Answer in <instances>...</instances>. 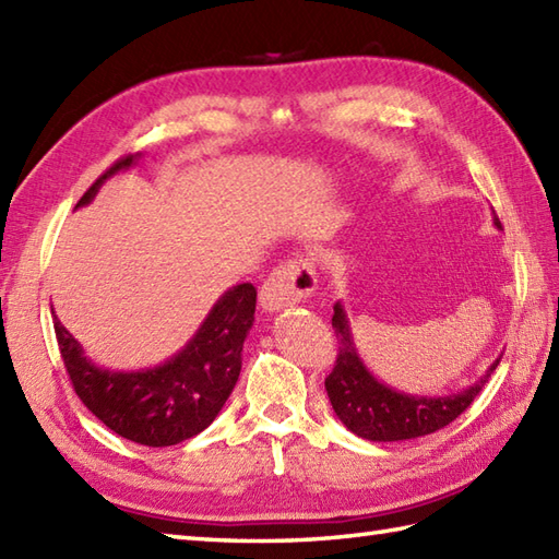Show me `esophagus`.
I'll return each instance as SVG.
<instances>
[{"label":"esophagus","mask_w":559,"mask_h":559,"mask_svg":"<svg viewBox=\"0 0 559 559\" xmlns=\"http://www.w3.org/2000/svg\"><path fill=\"white\" fill-rule=\"evenodd\" d=\"M317 288V273L310 259L295 257L273 269L259 290V305L266 312H281L310 298Z\"/></svg>","instance_id":"34e87169"}]
</instances>
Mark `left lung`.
<instances>
[{"label": "left lung", "instance_id": "obj_1", "mask_svg": "<svg viewBox=\"0 0 559 559\" xmlns=\"http://www.w3.org/2000/svg\"><path fill=\"white\" fill-rule=\"evenodd\" d=\"M495 225L500 228V218L495 216ZM331 326L336 331L338 355L336 365L326 377V394L338 420L348 427L353 435L370 442H403L442 430L451 420L466 411L476 399L488 377L500 365L497 358L476 384L456 391L449 396H415L406 391H396L367 370L358 348L353 343L346 307L334 305Z\"/></svg>", "mask_w": 559, "mask_h": 559}]
</instances>
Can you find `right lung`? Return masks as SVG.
<instances>
[{
  "label": "right lung",
  "mask_w": 559,
  "mask_h": 559,
  "mask_svg": "<svg viewBox=\"0 0 559 559\" xmlns=\"http://www.w3.org/2000/svg\"><path fill=\"white\" fill-rule=\"evenodd\" d=\"M141 158L124 156L105 170L79 206L98 194L115 173ZM257 288L240 283L211 307L187 346L163 365L136 372H112L91 362L81 343L55 317V334L76 396L112 432L144 447H173L199 435L216 420L242 370V346L254 324ZM55 314V312H52Z\"/></svg>",
  "instance_id": "obj_1"
}]
</instances>
